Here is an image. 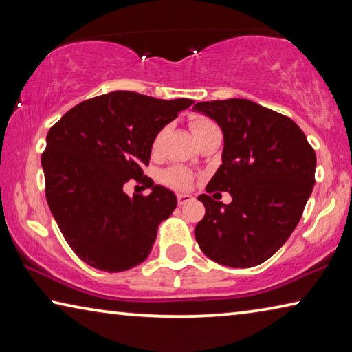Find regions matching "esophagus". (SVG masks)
<instances>
[{
  "instance_id": "esophagus-1",
  "label": "esophagus",
  "mask_w": 352,
  "mask_h": 352,
  "mask_svg": "<svg viewBox=\"0 0 352 352\" xmlns=\"http://www.w3.org/2000/svg\"><path fill=\"white\" fill-rule=\"evenodd\" d=\"M192 199H194L192 195H189V194H178V195H177L178 205H186V204H189V201L192 200Z\"/></svg>"
}]
</instances>
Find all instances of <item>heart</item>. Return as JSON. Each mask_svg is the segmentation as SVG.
Here are the masks:
<instances>
[{
	"instance_id": "b5f03b06",
	"label": "heart",
	"mask_w": 352,
	"mask_h": 352,
	"mask_svg": "<svg viewBox=\"0 0 352 352\" xmlns=\"http://www.w3.org/2000/svg\"><path fill=\"white\" fill-rule=\"evenodd\" d=\"M211 126H216V124H214L211 119H208L205 116H194L192 119H190V130H192V133H197V132H200V130L211 127ZM162 136H163V133H158L157 136H155V140L152 142L153 152H157L160 144H162ZM163 180L166 184H169V186H172V188L183 189L189 184L190 175L186 169L174 168V169H169L168 172H164Z\"/></svg>"
}]
</instances>
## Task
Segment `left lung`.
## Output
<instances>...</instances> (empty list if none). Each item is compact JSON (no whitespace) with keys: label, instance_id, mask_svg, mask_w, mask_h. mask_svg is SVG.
<instances>
[{"label":"left lung","instance_id":"left-lung-1","mask_svg":"<svg viewBox=\"0 0 352 352\" xmlns=\"http://www.w3.org/2000/svg\"><path fill=\"white\" fill-rule=\"evenodd\" d=\"M194 110L223 133L222 164L206 192H230L223 206L201 194L195 239L208 258L234 269L259 265L289 239L315 184L317 157L290 118L248 99L208 100Z\"/></svg>","mask_w":352,"mask_h":352}]
</instances>
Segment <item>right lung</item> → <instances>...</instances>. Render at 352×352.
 Wrapping results in <instances>:
<instances>
[{
    "mask_svg": "<svg viewBox=\"0 0 352 352\" xmlns=\"http://www.w3.org/2000/svg\"><path fill=\"white\" fill-rule=\"evenodd\" d=\"M190 99L111 91L83 100L46 135V200L68 245L88 265L124 272L147 259L158 225L174 212L170 189L143 178L151 194L129 198L123 184L144 177L152 142Z\"/></svg>",
    "mask_w": 352,
    "mask_h": 352,
    "instance_id": "right-lung-1",
    "label": "right lung"
}]
</instances>
